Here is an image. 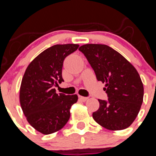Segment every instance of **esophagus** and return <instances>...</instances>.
<instances>
[{
    "label": "esophagus",
    "instance_id": "1",
    "mask_svg": "<svg viewBox=\"0 0 156 156\" xmlns=\"http://www.w3.org/2000/svg\"><path fill=\"white\" fill-rule=\"evenodd\" d=\"M88 98L87 97H82V96H79V99L80 101H86L87 100Z\"/></svg>",
    "mask_w": 156,
    "mask_h": 156
}]
</instances>
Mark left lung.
<instances>
[{
  "instance_id": "left-lung-1",
  "label": "left lung",
  "mask_w": 156,
  "mask_h": 156,
  "mask_svg": "<svg viewBox=\"0 0 156 156\" xmlns=\"http://www.w3.org/2000/svg\"><path fill=\"white\" fill-rule=\"evenodd\" d=\"M98 81L105 83L108 101L98 99L99 108L93 118L103 127L120 130L129 127L143 102L144 86L137 69L122 55L105 44L80 47Z\"/></svg>"
}]
</instances>
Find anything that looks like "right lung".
I'll return each instance as SVG.
<instances>
[{
  "instance_id": "add662e5",
  "label": "right lung",
  "mask_w": 156,
  "mask_h": 156,
  "mask_svg": "<svg viewBox=\"0 0 156 156\" xmlns=\"http://www.w3.org/2000/svg\"><path fill=\"white\" fill-rule=\"evenodd\" d=\"M78 44H56L48 48L30 63L22 80L19 100L28 122L43 134L58 131L67 123L76 94H57L55 86L63 82V62Z\"/></svg>"
}]
</instances>
